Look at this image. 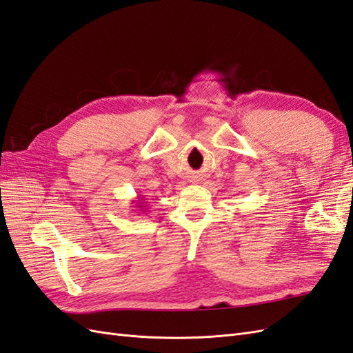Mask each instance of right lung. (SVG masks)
Instances as JSON below:
<instances>
[{
	"label": "right lung",
	"instance_id": "add662e5",
	"mask_svg": "<svg viewBox=\"0 0 353 353\" xmlns=\"http://www.w3.org/2000/svg\"><path fill=\"white\" fill-rule=\"evenodd\" d=\"M139 203V205L137 207H140V209H144V204H143V201H137Z\"/></svg>",
	"mask_w": 353,
	"mask_h": 353
}]
</instances>
